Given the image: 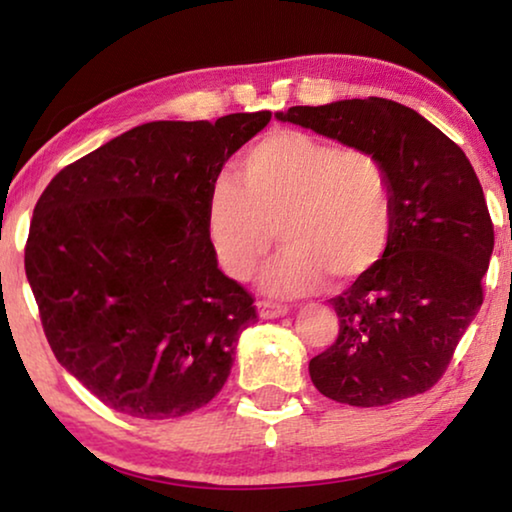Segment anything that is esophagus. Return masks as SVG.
<instances>
[{
	"instance_id": "1",
	"label": "esophagus",
	"mask_w": 512,
	"mask_h": 512,
	"mask_svg": "<svg viewBox=\"0 0 512 512\" xmlns=\"http://www.w3.org/2000/svg\"><path fill=\"white\" fill-rule=\"evenodd\" d=\"M256 307H258V314H261V319H277V317H284V314L289 312V307L286 305L270 303V300H258Z\"/></svg>"
}]
</instances>
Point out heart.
<instances>
[{
    "label": "heart",
    "instance_id": "b5f03b06",
    "mask_svg": "<svg viewBox=\"0 0 512 512\" xmlns=\"http://www.w3.org/2000/svg\"><path fill=\"white\" fill-rule=\"evenodd\" d=\"M394 181L380 156L303 130H275L214 181L207 230L221 268L249 279L275 230L284 251L261 282L277 296H303L328 279L345 286L384 256L394 233Z\"/></svg>",
    "mask_w": 512,
    "mask_h": 512
}]
</instances>
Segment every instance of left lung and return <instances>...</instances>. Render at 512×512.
Returning a JSON list of instances; mask_svg holds the SVG:
<instances>
[{
    "label": "left lung",
    "mask_w": 512,
    "mask_h": 512,
    "mask_svg": "<svg viewBox=\"0 0 512 512\" xmlns=\"http://www.w3.org/2000/svg\"><path fill=\"white\" fill-rule=\"evenodd\" d=\"M277 118L375 153L394 181L389 247L331 298L340 328L310 361L314 387L356 408L424 394L485 298L494 223L473 165L436 125L384 97L291 107Z\"/></svg>",
    "instance_id": "1"
}]
</instances>
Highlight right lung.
Segmentation results:
<instances>
[{"label": "right lung", "instance_id": "add662e5", "mask_svg": "<svg viewBox=\"0 0 512 512\" xmlns=\"http://www.w3.org/2000/svg\"><path fill=\"white\" fill-rule=\"evenodd\" d=\"M270 111L153 121L51 179L34 207L25 272L55 359L123 415L181 417L230 375L254 296L223 275L207 198Z\"/></svg>", "mask_w": 512, "mask_h": 512}]
</instances>
